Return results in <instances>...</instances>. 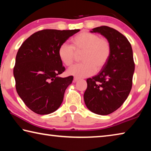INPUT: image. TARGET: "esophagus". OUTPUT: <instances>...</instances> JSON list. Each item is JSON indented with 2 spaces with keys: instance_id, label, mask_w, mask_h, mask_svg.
<instances>
[{
  "instance_id": "esophagus-1",
  "label": "esophagus",
  "mask_w": 151,
  "mask_h": 151,
  "mask_svg": "<svg viewBox=\"0 0 151 151\" xmlns=\"http://www.w3.org/2000/svg\"><path fill=\"white\" fill-rule=\"evenodd\" d=\"M78 80H80V78H78V77H74V80H73V82L74 83H75V82H76V81H78Z\"/></svg>"
}]
</instances>
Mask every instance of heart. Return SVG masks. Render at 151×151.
Here are the masks:
<instances>
[{"mask_svg": "<svg viewBox=\"0 0 151 151\" xmlns=\"http://www.w3.org/2000/svg\"><path fill=\"white\" fill-rule=\"evenodd\" d=\"M72 45L67 43L61 45L58 50L60 60L64 65L70 66L81 54L83 63L74 65L68 70V73L79 77L93 75L95 71L103 69L111 55V46L109 40L95 33L81 32L71 40Z\"/></svg>", "mask_w": 151, "mask_h": 151, "instance_id": "b5f03b06", "label": "heart"}]
</instances>
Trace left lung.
<instances>
[{
  "label": "left lung",
  "mask_w": 151,
  "mask_h": 151,
  "mask_svg": "<svg viewBox=\"0 0 151 151\" xmlns=\"http://www.w3.org/2000/svg\"><path fill=\"white\" fill-rule=\"evenodd\" d=\"M109 40L111 55L98 75L86 79L84 100L91 112L107 115L115 111L126 101L131 92L134 63L131 43L118 30L107 26L92 29Z\"/></svg>",
  "instance_id": "obj_1"
}]
</instances>
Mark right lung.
Here are the masks:
<instances>
[{"instance_id":"obj_1","label":"right lung","mask_w":151,"mask_h":151,"mask_svg":"<svg viewBox=\"0 0 151 151\" xmlns=\"http://www.w3.org/2000/svg\"><path fill=\"white\" fill-rule=\"evenodd\" d=\"M79 30H39L25 40L18 50L13 69L16 90L28 108L35 113L50 114L63 103L65 90L72 83L73 76H58L65 68L58 50Z\"/></svg>"}]
</instances>
